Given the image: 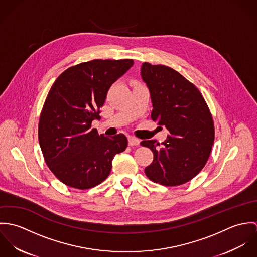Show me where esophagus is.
I'll return each instance as SVG.
<instances>
[{"instance_id": "obj_1", "label": "esophagus", "mask_w": 257, "mask_h": 257, "mask_svg": "<svg viewBox=\"0 0 257 257\" xmlns=\"http://www.w3.org/2000/svg\"><path fill=\"white\" fill-rule=\"evenodd\" d=\"M140 140H138V139H136V138H133V137H131V138H128V146H131V147H137V146H140Z\"/></svg>"}]
</instances>
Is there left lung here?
<instances>
[{
	"label": "left lung",
	"mask_w": 257,
	"mask_h": 257,
	"mask_svg": "<svg viewBox=\"0 0 257 257\" xmlns=\"http://www.w3.org/2000/svg\"><path fill=\"white\" fill-rule=\"evenodd\" d=\"M141 73L150 93L151 118L169 132L161 145L141 143L153 152L146 175L169 187L187 183L204 168L214 145L211 111L198 88L176 70L145 62Z\"/></svg>",
	"instance_id": "8db88e82"
}]
</instances>
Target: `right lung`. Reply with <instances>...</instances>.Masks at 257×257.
<instances>
[{"instance_id":"add662e5","label":"right lung","mask_w":257,"mask_h":257,"mask_svg":"<svg viewBox=\"0 0 257 257\" xmlns=\"http://www.w3.org/2000/svg\"><path fill=\"white\" fill-rule=\"evenodd\" d=\"M133 65V59H95L69 67L53 83L39 116L38 141L62 183L80 190L102 183L114 155L127 147L124 135L108 138L91 125L101 118L111 84Z\"/></svg>"}]
</instances>
